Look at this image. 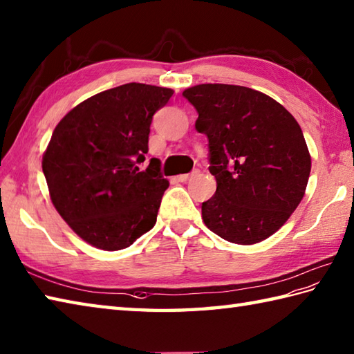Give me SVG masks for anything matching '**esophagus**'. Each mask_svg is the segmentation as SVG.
Wrapping results in <instances>:
<instances>
[{"label": "esophagus", "instance_id": "34e87169", "mask_svg": "<svg viewBox=\"0 0 354 354\" xmlns=\"http://www.w3.org/2000/svg\"><path fill=\"white\" fill-rule=\"evenodd\" d=\"M197 174H198V171L196 169V171H192L191 174H182V176H178V177H177V180H178V182H182V183H183V182H187V180H189L191 177L197 176Z\"/></svg>", "mask_w": 354, "mask_h": 354}]
</instances>
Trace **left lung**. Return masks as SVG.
<instances>
[{
    "label": "left lung",
    "instance_id": "obj_1",
    "mask_svg": "<svg viewBox=\"0 0 354 354\" xmlns=\"http://www.w3.org/2000/svg\"><path fill=\"white\" fill-rule=\"evenodd\" d=\"M207 136L217 191L201 205L205 225L223 240L255 244L273 235L304 197L312 158L286 108L241 85L201 84L183 91Z\"/></svg>",
    "mask_w": 354,
    "mask_h": 354
}]
</instances>
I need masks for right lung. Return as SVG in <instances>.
Listing matches in <instances>:
<instances>
[{
	"label": "right lung",
	"mask_w": 354,
	"mask_h": 354,
	"mask_svg": "<svg viewBox=\"0 0 354 354\" xmlns=\"http://www.w3.org/2000/svg\"><path fill=\"white\" fill-rule=\"evenodd\" d=\"M171 88L125 84L88 97L56 125L42 156L50 198L91 246L125 249L156 225L169 182L148 153L153 116Z\"/></svg>",
	"instance_id": "right-lung-1"
}]
</instances>
